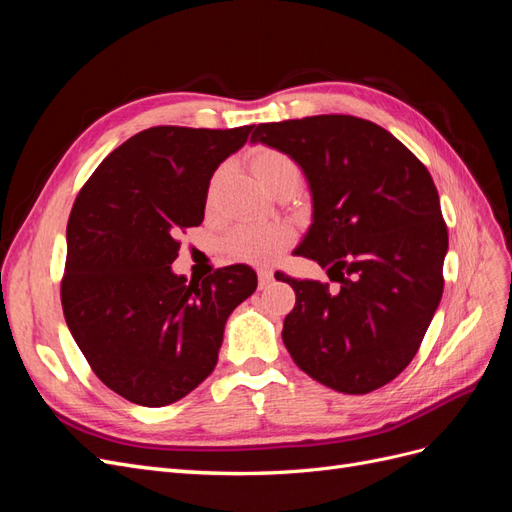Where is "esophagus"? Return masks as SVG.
Returning a JSON list of instances; mask_svg holds the SVG:
<instances>
[{"mask_svg": "<svg viewBox=\"0 0 512 512\" xmlns=\"http://www.w3.org/2000/svg\"><path fill=\"white\" fill-rule=\"evenodd\" d=\"M271 280H273V271H269V269L258 271V286L260 288H267L271 284Z\"/></svg>", "mask_w": 512, "mask_h": 512, "instance_id": "esophagus-1", "label": "esophagus"}]
</instances>
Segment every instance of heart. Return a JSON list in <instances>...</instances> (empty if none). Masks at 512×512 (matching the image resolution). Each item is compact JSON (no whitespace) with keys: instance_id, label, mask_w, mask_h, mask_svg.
Masks as SVG:
<instances>
[{"instance_id":"b5f03b06","label":"heart","mask_w":512,"mask_h":512,"mask_svg":"<svg viewBox=\"0 0 512 512\" xmlns=\"http://www.w3.org/2000/svg\"><path fill=\"white\" fill-rule=\"evenodd\" d=\"M252 173L265 185V190L280 181H299L297 162L273 147H260L252 153ZM292 239L294 232L284 222H247L230 230L224 247L232 258L267 267L284 254Z\"/></svg>"}]
</instances>
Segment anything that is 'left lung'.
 <instances>
[{
    "instance_id": "1",
    "label": "left lung",
    "mask_w": 512,
    "mask_h": 512,
    "mask_svg": "<svg viewBox=\"0 0 512 512\" xmlns=\"http://www.w3.org/2000/svg\"><path fill=\"white\" fill-rule=\"evenodd\" d=\"M252 143L301 166L314 222L294 254L339 282L329 292L275 273L297 294L282 331L292 361L339 393L380 389L414 359L442 299L448 232L429 170L391 132L352 115L260 123Z\"/></svg>"
}]
</instances>
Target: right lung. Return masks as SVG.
<instances>
[{
  "label": "right lung",
  "mask_w": 512,
  "mask_h": 512,
  "mask_svg": "<svg viewBox=\"0 0 512 512\" xmlns=\"http://www.w3.org/2000/svg\"><path fill=\"white\" fill-rule=\"evenodd\" d=\"M254 126H156L102 160L66 228L61 307L108 389L138 406L175 404L218 363L226 320L256 290L245 265L188 282L170 265L179 232L205 218L209 181Z\"/></svg>",
  "instance_id": "add662e5"
}]
</instances>
